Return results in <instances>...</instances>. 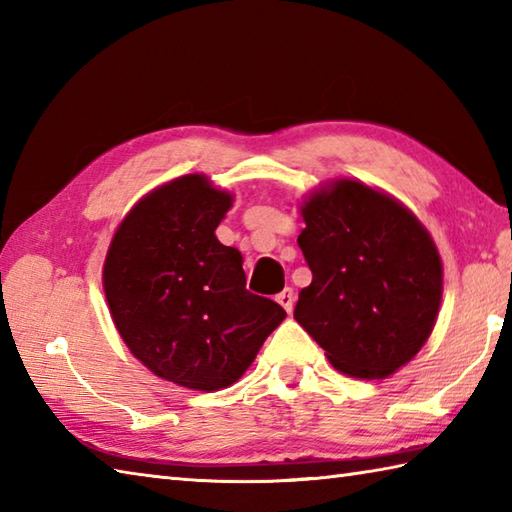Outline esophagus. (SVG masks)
Returning a JSON list of instances; mask_svg holds the SVG:
<instances>
[{
    "instance_id": "esophagus-1",
    "label": "esophagus",
    "mask_w": 512,
    "mask_h": 512,
    "mask_svg": "<svg viewBox=\"0 0 512 512\" xmlns=\"http://www.w3.org/2000/svg\"><path fill=\"white\" fill-rule=\"evenodd\" d=\"M277 301L281 303V306H284V310L290 314L292 312V308H295V290L292 288H284L277 295Z\"/></svg>"
}]
</instances>
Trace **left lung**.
Segmentation results:
<instances>
[{"label": "left lung", "instance_id": "1", "mask_svg": "<svg viewBox=\"0 0 512 512\" xmlns=\"http://www.w3.org/2000/svg\"><path fill=\"white\" fill-rule=\"evenodd\" d=\"M312 284L295 319L339 372L385 378L427 343L442 299V259L405 204L339 178L301 204Z\"/></svg>", "mask_w": 512, "mask_h": 512}]
</instances>
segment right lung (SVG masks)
I'll use <instances>...</instances> for the list:
<instances>
[{"instance_id": "add662e5", "label": "right lung", "mask_w": 512, "mask_h": 512, "mask_svg": "<svg viewBox=\"0 0 512 512\" xmlns=\"http://www.w3.org/2000/svg\"><path fill=\"white\" fill-rule=\"evenodd\" d=\"M233 195L189 173L147 193L116 228L103 288L118 334L156 376L195 391L233 385L286 310L246 290L242 253L215 228Z\"/></svg>"}]
</instances>
